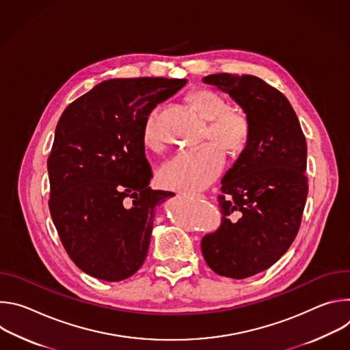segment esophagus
<instances>
[{
    "label": "esophagus",
    "instance_id": "esophagus-1",
    "mask_svg": "<svg viewBox=\"0 0 350 350\" xmlns=\"http://www.w3.org/2000/svg\"><path fill=\"white\" fill-rule=\"evenodd\" d=\"M184 196L188 198V199H205V195H202V193H195V192L184 193Z\"/></svg>",
    "mask_w": 350,
    "mask_h": 350
}]
</instances>
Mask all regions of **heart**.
<instances>
[{
  "instance_id": "heart-1",
  "label": "heart",
  "mask_w": 350,
  "mask_h": 350,
  "mask_svg": "<svg viewBox=\"0 0 350 350\" xmlns=\"http://www.w3.org/2000/svg\"><path fill=\"white\" fill-rule=\"evenodd\" d=\"M191 105L209 120L205 141L201 148L181 151L167 159L159 169V181L163 187L177 191H198L212 184L223 172L226 152L237 157L246 148L251 138V120L247 113L237 107H228L226 98L216 91L202 88L189 95ZM158 109L145 118L142 139L149 148H158Z\"/></svg>"
}]
</instances>
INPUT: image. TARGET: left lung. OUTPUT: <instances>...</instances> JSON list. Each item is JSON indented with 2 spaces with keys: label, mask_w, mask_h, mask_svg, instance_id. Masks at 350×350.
I'll list each match as a JSON object with an SVG mask.
<instances>
[{
  "label": "left lung",
  "mask_w": 350,
  "mask_h": 350,
  "mask_svg": "<svg viewBox=\"0 0 350 350\" xmlns=\"http://www.w3.org/2000/svg\"><path fill=\"white\" fill-rule=\"evenodd\" d=\"M242 107L251 138L221 180V224L201 241L208 266L242 280L273 266L301 227L309 191L308 145L286 96L252 75L204 77Z\"/></svg>",
  "instance_id": "1"
}]
</instances>
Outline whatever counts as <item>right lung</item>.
<instances>
[{"label": "right lung", "instance_id": "obj_1", "mask_svg": "<svg viewBox=\"0 0 350 350\" xmlns=\"http://www.w3.org/2000/svg\"><path fill=\"white\" fill-rule=\"evenodd\" d=\"M185 83L107 80L73 101L57 124L48 206L69 258L95 278L126 280L146 258L154 209L174 193L149 187L142 126Z\"/></svg>", "mask_w": 350, "mask_h": 350}]
</instances>
